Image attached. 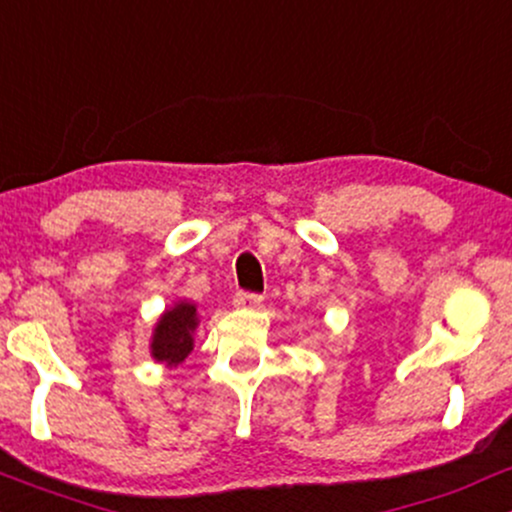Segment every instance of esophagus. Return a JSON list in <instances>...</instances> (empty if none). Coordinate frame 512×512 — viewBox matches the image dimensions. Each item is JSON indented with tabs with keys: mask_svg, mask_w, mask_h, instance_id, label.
I'll list each match as a JSON object with an SVG mask.
<instances>
[{
	"mask_svg": "<svg viewBox=\"0 0 512 512\" xmlns=\"http://www.w3.org/2000/svg\"><path fill=\"white\" fill-rule=\"evenodd\" d=\"M261 302H263V295H258V292L239 290L237 295H234V307H239V309L258 307V304H261Z\"/></svg>",
	"mask_w": 512,
	"mask_h": 512,
	"instance_id": "1",
	"label": "esophagus"
}]
</instances>
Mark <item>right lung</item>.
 I'll use <instances>...</instances> for the list:
<instances>
[{
    "label": "right lung",
    "instance_id": "obj_1",
    "mask_svg": "<svg viewBox=\"0 0 512 512\" xmlns=\"http://www.w3.org/2000/svg\"><path fill=\"white\" fill-rule=\"evenodd\" d=\"M198 326L195 307L188 302L176 304L159 319L152 338V355L166 365H179L193 350V331Z\"/></svg>",
    "mask_w": 512,
    "mask_h": 512
}]
</instances>
